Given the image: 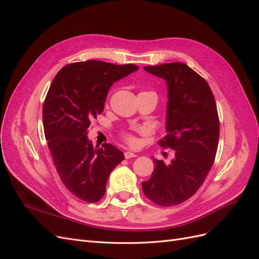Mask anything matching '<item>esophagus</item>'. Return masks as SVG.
<instances>
[{
	"label": "esophagus",
	"mask_w": 259,
	"mask_h": 259,
	"mask_svg": "<svg viewBox=\"0 0 259 259\" xmlns=\"http://www.w3.org/2000/svg\"><path fill=\"white\" fill-rule=\"evenodd\" d=\"M124 156H125V159H132V158H135V156H137V154L134 152H131V151H125Z\"/></svg>",
	"instance_id": "1"
}]
</instances>
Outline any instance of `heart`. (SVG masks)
I'll list each match as a JSON object with an SVG mask.
<instances>
[{
	"mask_svg": "<svg viewBox=\"0 0 259 259\" xmlns=\"http://www.w3.org/2000/svg\"><path fill=\"white\" fill-rule=\"evenodd\" d=\"M142 93L151 94V95H153V96L156 97V94H155L154 92H142ZM137 133H138V134H140V135H146V134H147V131H146L145 128H139V130H137ZM122 138H123L124 142L126 143L130 147L135 148V147H137V146L139 145L138 138L136 137L135 134H133V133H131V132H125V133H123V134H122Z\"/></svg>",
	"mask_w": 259,
	"mask_h": 259,
	"instance_id": "obj_1",
	"label": "heart"
}]
</instances>
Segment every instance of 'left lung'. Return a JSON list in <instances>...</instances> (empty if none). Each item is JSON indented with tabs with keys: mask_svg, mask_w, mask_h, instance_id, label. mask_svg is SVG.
<instances>
[{
	"mask_svg": "<svg viewBox=\"0 0 259 259\" xmlns=\"http://www.w3.org/2000/svg\"><path fill=\"white\" fill-rule=\"evenodd\" d=\"M144 69L166 81V136L159 145L175 154L169 164L153 159L143 191L155 204L173 206L191 198L213 166L219 139L216 101L207 82L183 62Z\"/></svg>",
	"mask_w": 259,
	"mask_h": 259,
	"instance_id": "left-lung-1",
	"label": "left lung"
}]
</instances>
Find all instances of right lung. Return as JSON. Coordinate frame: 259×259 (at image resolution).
Masks as SVG:
<instances>
[{"mask_svg": "<svg viewBox=\"0 0 259 259\" xmlns=\"http://www.w3.org/2000/svg\"><path fill=\"white\" fill-rule=\"evenodd\" d=\"M136 70L133 64L73 62L54 77L44 100L43 126L54 165L67 189L85 202L104 197L109 175L124 160L113 145L94 148L88 128L104 111L111 85Z\"/></svg>", "mask_w": 259, "mask_h": 259, "instance_id": "obj_1", "label": "right lung"}]
</instances>
